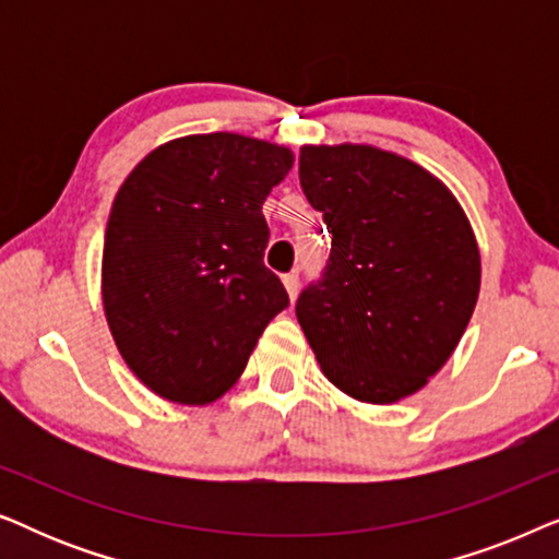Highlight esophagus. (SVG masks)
Here are the masks:
<instances>
[{"label":"esophagus","instance_id":"34e87169","mask_svg":"<svg viewBox=\"0 0 559 559\" xmlns=\"http://www.w3.org/2000/svg\"><path fill=\"white\" fill-rule=\"evenodd\" d=\"M282 282H285V289L289 295V300H295L297 293H300V277H297V272H289L282 277Z\"/></svg>","mask_w":559,"mask_h":559}]
</instances>
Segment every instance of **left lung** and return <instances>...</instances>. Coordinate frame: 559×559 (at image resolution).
Wrapping results in <instances>:
<instances>
[{"label": "left lung", "mask_w": 559, "mask_h": 559, "mask_svg": "<svg viewBox=\"0 0 559 559\" xmlns=\"http://www.w3.org/2000/svg\"><path fill=\"white\" fill-rule=\"evenodd\" d=\"M300 186L331 234L323 274L295 305L320 369L358 402L419 392L478 300L463 209L435 175L369 144L302 147Z\"/></svg>", "instance_id": "8db88e82"}]
</instances>
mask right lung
<instances>
[{"instance_id":"1","label":"right lung","mask_w":559,"mask_h":559,"mask_svg":"<svg viewBox=\"0 0 559 559\" xmlns=\"http://www.w3.org/2000/svg\"><path fill=\"white\" fill-rule=\"evenodd\" d=\"M293 159L254 136H180L150 152L114 198L102 262L106 320L129 369L163 400H218L289 305L264 266L262 205Z\"/></svg>"}]
</instances>
